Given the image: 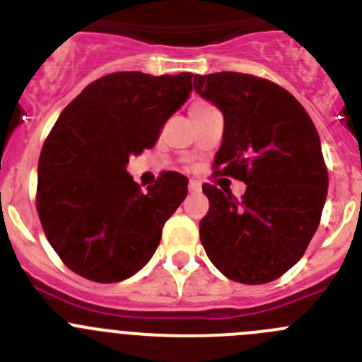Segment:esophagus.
Here are the masks:
<instances>
[{
    "label": "esophagus",
    "mask_w": 362,
    "mask_h": 362,
    "mask_svg": "<svg viewBox=\"0 0 362 362\" xmlns=\"http://www.w3.org/2000/svg\"><path fill=\"white\" fill-rule=\"evenodd\" d=\"M202 191V184L198 180H191L189 182V193H200Z\"/></svg>",
    "instance_id": "1"
}]
</instances>
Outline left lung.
<instances>
[{
  "mask_svg": "<svg viewBox=\"0 0 362 362\" xmlns=\"http://www.w3.org/2000/svg\"><path fill=\"white\" fill-rule=\"evenodd\" d=\"M194 90L223 113L214 175L247 184L242 202L204 184L202 245L233 281H274L301 259L323 213L328 173L317 129L292 93L267 79L220 71L194 76Z\"/></svg>",
  "mask_w": 362,
  "mask_h": 362,
  "instance_id": "8db88e82",
  "label": "left lung"
}]
</instances>
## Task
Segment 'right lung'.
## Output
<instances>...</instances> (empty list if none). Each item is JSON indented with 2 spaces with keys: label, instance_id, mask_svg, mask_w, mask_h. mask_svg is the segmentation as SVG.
Masks as SVG:
<instances>
[{
  "label": "right lung",
  "instance_id": "1",
  "mask_svg": "<svg viewBox=\"0 0 362 362\" xmlns=\"http://www.w3.org/2000/svg\"><path fill=\"white\" fill-rule=\"evenodd\" d=\"M193 74L117 71L88 84L59 115L37 164V214L64 265L97 283L136 274L157 250L187 178L165 171L141 191L129 157L155 146L189 99Z\"/></svg>",
  "mask_w": 362,
  "mask_h": 362
}]
</instances>
